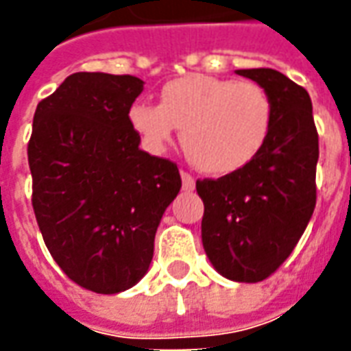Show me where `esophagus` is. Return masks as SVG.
<instances>
[{
    "instance_id": "obj_1",
    "label": "esophagus",
    "mask_w": 351,
    "mask_h": 351,
    "mask_svg": "<svg viewBox=\"0 0 351 351\" xmlns=\"http://www.w3.org/2000/svg\"><path fill=\"white\" fill-rule=\"evenodd\" d=\"M180 176H182V188H184V190L191 191L193 188H195V178H193L190 173L182 171V173H180Z\"/></svg>"
}]
</instances>
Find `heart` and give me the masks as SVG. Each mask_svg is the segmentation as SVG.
<instances>
[{"instance_id":"heart-1","label":"heart","mask_w":351,"mask_h":351,"mask_svg":"<svg viewBox=\"0 0 351 351\" xmlns=\"http://www.w3.org/2000/svg\"><path fill=\"white\" fill-rule=\"evenodd\" d=\"M128 118L148 150L163 152L178 128L184 152L195 167L229 175L263 150L274 103L258 82L191 75L161 88L160 105L133 103Z\"/></svg>"}]
</instances>
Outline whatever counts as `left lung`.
I'll return each mask as SVG.
<instances>
[{
    "label": "left lung",
    "mask_w": 351,
    "mask_h": 351,
    "mask_svg": "<svg viewBox=\"0 0 351 351\" xmlns=\"http://www.w3.org/2000/svg\"><path fill=\"white\" fill-rule=\"evenodd\" d=\"M271 93L274 122L258 158L220 178L197 180L203 246L235 282H261L299 243L316 206L317 131L308 92L274 69H239Z\"/></svg>",
    "instance_id": "obj_1"
}]
</instances>
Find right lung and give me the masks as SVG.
<instances>
[{
  "label": "right lung",
  "instance_id": "obj_1",
  "mask_svg": "<svg viewBox=\"0 0 351 351\" xmlns=\"http://www.w3.org/2000/svg\"><path fill=\"white\" fill-rule=\"evenodd\" d=\"M143 84L73 73L34 114L27 161L43 241L95 293H120L145 276L161 216L182 186L175 161L138 148L128 112Z\"/></svg>",
  "mask_w": 351,
  "mask_h": 351
}]
</instances>
